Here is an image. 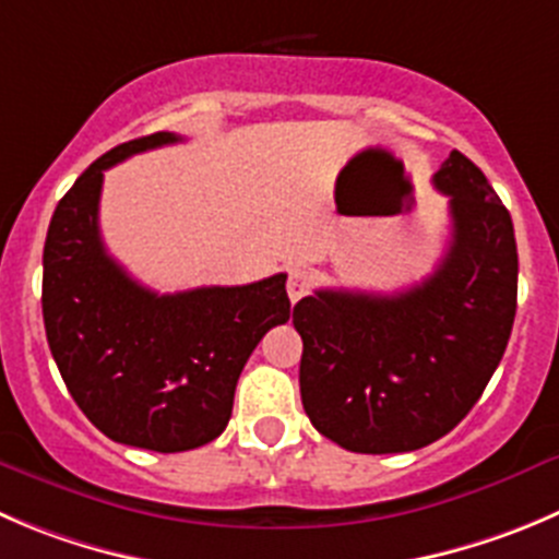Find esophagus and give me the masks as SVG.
Segmentation results:
<instances>
[{
	"mask_svg": "<svg viewBox=\"0 0 559 559\" xmlns=\"http://www.w3.org/2000/svg\"><path fill=\"white\" fill-rule=\"evenodd\" d=\"M307 290H310V276H307L305 269H290L288 274V296L290 301H299L301 296H307Z\"/></svg>",
	"mask_w": 559,
	"mask_h": 559,
	"instance_id": "obj_1",
	"label": "esophagus"
}]
</instances>
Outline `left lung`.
Returning <instances> with one entry per match:
<instances>
[{
  "instance_id": "8db88e82",
  "label": "left lung",
  "mask_w": 559,
  "mask_h": 559,
  "mask_svg": "<svg viewBox=\"0 0 559 559\" xmlns=\"http://www.w3.org/2000/svg\"><path fill=\"white\" fill-rule=\"evenodd\" d=\"M453 238L439 269L397 294L316 290L294 307L301 403L350 453H412L480 401L515 318L519 252L508 209L453 151L433 175Z\"/></svg>"
}]
</instances>
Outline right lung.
Listing matches in <instances>:
<instances>
[{"label": "right lung", "mask_w": 559, "mask_h": 559, "mask_svg": "<svg viewBox=\"0 0 559 559\" xmlns=\"http://www.w3.org/2000/svg\"><path fill=\"white\" fill-rule=\"evenodd\" d=\"M173 142L180 136L158 131L90 164L57 205L44 247L46 337L68 392L111 442L156 453L214 442L249 354L290 318L285 274L158 296L106 254L104 173Z\"/></svg>", "instance_id": "obj_1"}]
</instances>
